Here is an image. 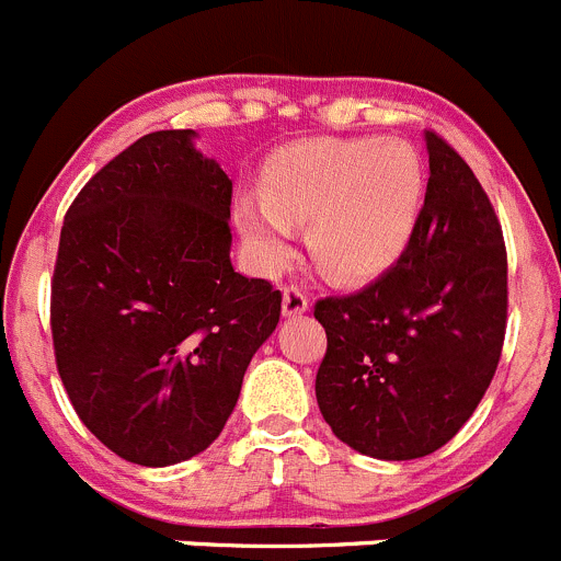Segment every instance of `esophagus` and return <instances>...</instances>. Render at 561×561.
<instances>
[{
    "instance_id": "1",
    "label": "esophagus",
    "mask_w": 561,
    "mask_h": 561,
    "mask_svg": "<svg viewBox=\"0 0 561 561\" xmlns=\"http://www.w3.org/2000/svg\"><path fill=\"white\" fill-rule=\"evenodd\" d=\"M309 309V298L301 287H285V296H282V314L285 318H298Z\"/></svg>"
}]
</instances>
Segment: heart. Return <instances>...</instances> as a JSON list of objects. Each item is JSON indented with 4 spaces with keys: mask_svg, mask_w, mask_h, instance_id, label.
<instances>
[{
    "mask_svg": "<svg viewBox=\"0 0 561 561\" xmlns=\"http://www.w3.org/2000/svg\"><path fill=\"white\" fill-rule=\"evenodd\" d=\"M425 199L416 150L397 139H312L274 156L263 194H243L236 225L254 263L282 268L293 225H307L320 268L340 279H369L400 260Z\"/></svg>",
    "mask_w": 561,
    "mask_h": 561,
    "instance_id": "b5f03b06",
    "label": "heart"
}]
</instances>
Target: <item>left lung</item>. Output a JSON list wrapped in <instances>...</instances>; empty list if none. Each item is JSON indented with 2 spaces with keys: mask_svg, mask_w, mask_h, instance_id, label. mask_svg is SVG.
Returning a JSON list of instances; mask_svg holds the SVG:
<instances>
[{
  "mask_svg": "<svg viewBox=\"0 0 561 561\" xmlns=\"http://www.w3.org/2000/svg\"><path fill=\"white\" fill-rule=\"evenodd\" d=\"M431 181L411 243L351 296L314 304L329 347L314 378L334 436L378 460L442 449L469 422L507 329V249L471 167L427 130Z\"/></svg>",
  "mask_w": 561,
  "mask_h": 561,
  "instance_id": "1",
  "label": "left lung"
}]
</instances>
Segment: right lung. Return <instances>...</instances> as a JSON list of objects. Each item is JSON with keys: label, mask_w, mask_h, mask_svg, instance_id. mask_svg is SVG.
<instances>
[{"label": "right lung", "mask_w": 561, "mask_h": 561, "mask_svg": "<svg viewBox=\"0 0 561 561\" xmlns=\"http://www.w3.org/2000/svg\"><path fill=\"white\" fill-rule=\"evenodd\" d=\"M194 130L136 139L65 214L51 279L59 378L87 431L139 466L225 431L282 293L230 263L232 181Z\"/></svg>", "instance_id": "1"}]
</instances>
